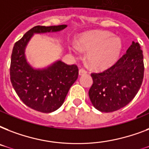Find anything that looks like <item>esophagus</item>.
Masks as SVG:
<instances>
[{"instance_id": "esophagus-1", "label": "esophagus", "mask_w": 149, "mask_h": 149, "mask_svg": "<svg viewBox=\"0 0 149 149\" xmlns=\"http://www.w3.org/2000/svg\"><path fill=\"white\" fill-rule=\"evenodd\" d=\"M86 72H87V70H86V69H84V68H81V69L79 70V75L86 74Z\"/></svg>"}]
</instances>
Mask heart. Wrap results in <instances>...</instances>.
<instances>
[{"label":"heart","mask_w":149,"mask_h":149,"mask_svg":"<svg viewBox=\"0 0 149 149\" xmlns=\"http://www.w3.org/2000/svg\"><path fill=\"white\" fill-rule=\"evenodd\" d=\"M79 47L89 50L88 60L97 69H104L113 64L120 52L122 44L120 38L108 31H93L82 36Z\"/></svg>","instance_id":"obj_1"}]
</instances>
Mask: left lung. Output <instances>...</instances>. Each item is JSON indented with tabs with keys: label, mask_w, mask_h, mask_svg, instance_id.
Listing matches in <instances>:
<instances>
[{
	"label": "left lung",
	"mask_w": 149,
	"mask_h": 149,
	"mask_svg": "<svg viewBox=\"0 0 149 149\" xmlns=\"http://www.w3.org/2000/svg\"><path fill=\"white\" fill-rule=\"evenodd\" d=\"M143 54L138 42L107 70L92 72L93 84L89 97L101 112H113L129 104L136 96L144 78Z\"/></svg>",
	"instance_id": "left-lung-1"
}]
</instances>
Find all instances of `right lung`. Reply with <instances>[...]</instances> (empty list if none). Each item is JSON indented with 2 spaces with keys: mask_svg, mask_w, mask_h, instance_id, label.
Returning <instances> with one entry per match:
<instances>
[{
  "mask_svg": "<svg viewBox=\"0 0 149 149\" xmlns=\"http://www.w3.org/2000/svg\"><path fill=\"white\" fill-rule=\"evenodd\" d=\"M66 25L33 27L13 47L10 79L17 96L25 105L42 113H51L59 108L69 90L78 78L77 65L58 61L47 70H34L24 57V48L33 33L58 31Z\"/></svg>",
  "mask_w": 149,
  "mask_h": 149,
  "instance_id": "add662e5",
  "label": "right lung"
}]
</instances>
